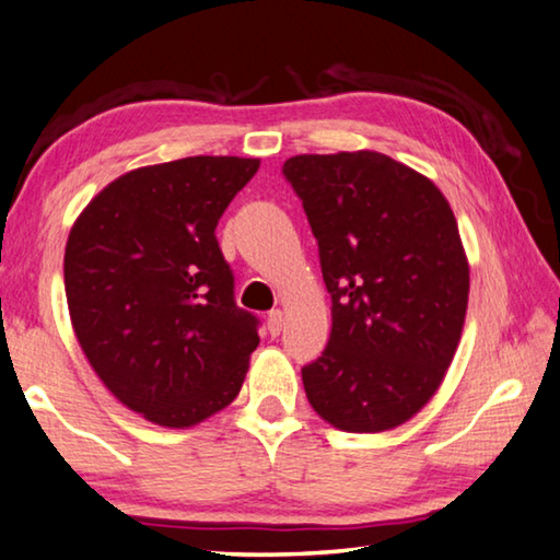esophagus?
<instances>
[{
  "mask_svg": "<svg viewBox=\"0 0 560 560\" xmlns=\"http://www.w3.org/2000/svg\"><path fill=\"white\" fill-rule=\"evenodd\" d=\"M282 325H285V315H282V310H272L268 315V329L272 337H278L282 332Z\"/></svg>",
  "mask_w": 560,
  "mask_h": 560,
  "instance_id": "34e87169",
  "label": "esophagus"
}]
</instances>
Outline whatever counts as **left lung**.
Masks as SVG:
<instances>
[{"instance_id":"obj_1","label":"left lung","mask_w":560,"mask_h":560,"mask_svg":"<svg viewBox=\"0 0 560 560\" xmlns=\"http://www.w3.org/2000/svg\"><path fill=\"white\" fill-rule=\"evenodd\" d=\"M282 173L332 298L325 352L302 366L307 401L342 432L405 424L462 340L469 260L454 210L427 176L377 151L292 155Z\"/></svg>"}]
</instances>
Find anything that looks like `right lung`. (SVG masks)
Masks as SVG:
<instances>
[{"instance_id": "1", "label": "right lung", "mask_w": 560, "mask_h": 560, "mask_svg": "<svg viewBox=\"0 0 560 560\" xmlns=\"http://www.w3.org/2000/svg\"><path fill=\"white\" fill-rule=\"evenodd\" d=\"M258 168L190 155L128 171L69 233L63 288L81 350L121 405L159 427H194L231 405L260 342L215 241Z\"/></svg>"}]
</instances>
